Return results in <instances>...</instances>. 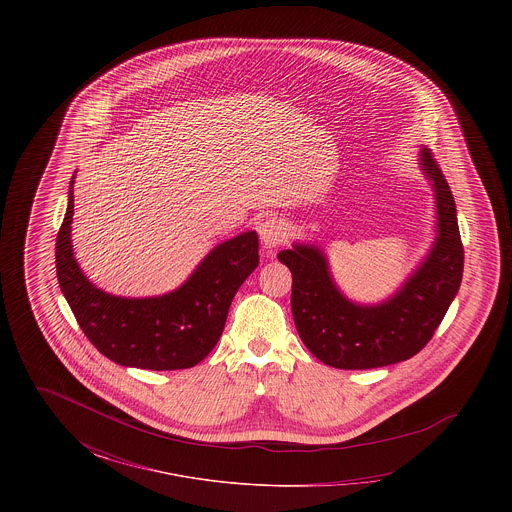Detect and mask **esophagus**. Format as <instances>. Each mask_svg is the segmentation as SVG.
<instances>
[{
  "mask_svg": "<svg viewBox=\"0 0 512 512\" xmlns=\"http://www.w3.org/2000/svg\"><path fill=\"white\" fill-rule=\"evenodd\" d=\"M261 242L267 249H274L278 245L286 244L290 238V224L280 217H268L259 226Z\"/></svg>",
  "mask_w": 512,
  "mask_h": 512,
  "instance_id": "obj_1",
  "label": "esophagus"
}]
</instances>
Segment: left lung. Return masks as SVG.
Segmentation results:
<instances>
[{
  "label": "left lung",
  "mask_w": 512,
  "mask_h": 512,
  "mask_svg": "<svg viewBox=\"0 0 512 512\" xmlns=\"http://www.w3.org/2000/svg\"><path fill=\"white\" fill-rule=\"evenodd\" d=\"M418 165L436 194V240L388 299L363 305L345 297L318 245L293 244L278 253L292 272L297 334L324 365L365 370L411 359L432 340L461 288L464 251L455 199L428 147L420 149Z\"/></svg>",
  "instance_id": "obj_1"
}]
</instances>
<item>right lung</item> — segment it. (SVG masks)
Here are the masks:
<instances>
[{
	"instance_id": "add662e5",
	"label": "right lung",
	"mask_w": 512,
	"mask_h": 512,
	"mask_svg": "<svg viewBox=\"0 0 512 512\" xmlns=\"http://www.w3.org/2000/svg\"><path fill=\"white\" fill-rule=\"evenodd\" d=\"M74 176L55 244L59 288L84 336L113 363L146 370H178L201 363L217 345L230 303L259 265L255 230L213 247L176 290L153 297H121L96 288L78 267L71 242Z\"/></svg>"
}]
</instances>
